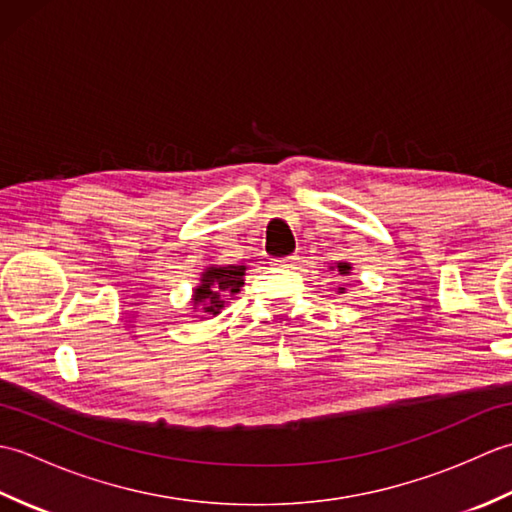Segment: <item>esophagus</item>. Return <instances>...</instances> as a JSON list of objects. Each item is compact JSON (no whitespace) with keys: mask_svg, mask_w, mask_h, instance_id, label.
<instances>
[{"mask_svg":"<svg viewBox=\"0 0 512 512\" xmlns=\"http://www.w3.org/2000/svg\"><path fill=\"white\" fill-rule=\"evenodd\" d=\"M277 266L279 268H297L299 266V257L297 255H290L284 259H277Z\"/></svg>","mask_w":512,"mask_h":512,"instance_id":"esophagus-1","label":"esophagus"}]
</instances>
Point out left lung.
Masks as SVG:
<instances>
[{
    "label": "left lung",
    "mask_w": 512,
    "mask_h": 512,
    "mask_svg": "<svg viewBox=\"0 0 512 512\" xmlns=\"http://www.w3.org/2000/svg\"><path fill=\"white\" fill-rule=\"evenodd\" d=\"M330 270H334V273H339L341 277H347V275H352V270H354V266L350 264V262H334V264H330ZM336 292H339V295H343V292H345V288L341 286L339 290H336Z\"/></svg>",
    "instance_id": "left-lung-1"
}]
</instances>
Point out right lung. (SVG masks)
<instances>
[{
	"instance_id": "1",
	"label": "right lung",
	"mask_w": 512,
	"mask_h": 512,
	"mask_svg": "<svg viewBox=\"0 0 512 512\" xmlns=\"http://www.w3.org/2000/svg\"><path fill=\"white\" fill-rule=\"evenodd\" d=\"M246 270L244 264H211L202 270L191 295L193 310L200 312V319L217 317L226 303H231L244 286Z\"/></svg>"
}]
</instances>
